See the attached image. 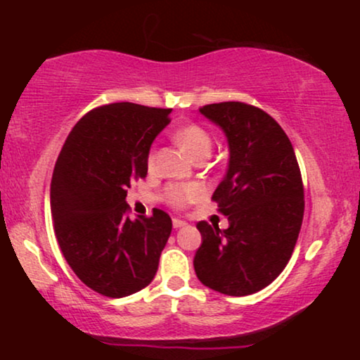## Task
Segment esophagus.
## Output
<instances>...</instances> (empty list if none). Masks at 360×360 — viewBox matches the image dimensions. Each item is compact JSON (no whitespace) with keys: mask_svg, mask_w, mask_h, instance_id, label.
<instances>
[{"mask_svg":"<svg viewBox=\"0 0 360 360\" xmlns=\"http://www.w3.org/2000/svg\"><path fill=\"white\" fill-rule=\"evenodd\" d=\"M172 226H174V229H183V226H186V221L179 220V218H174V220H172Z\"/></svg>","mask_w":360,"mask_h":360,"instance_id":"esophagus-1","label":"esophagus"}]
</instances>
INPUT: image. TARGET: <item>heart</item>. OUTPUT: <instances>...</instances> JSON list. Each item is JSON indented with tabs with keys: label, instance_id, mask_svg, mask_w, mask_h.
Segmentation results:
<instances>
[{
	"label": "heart",
	"instance_id": "b5f03b06",
	"mask_svg": "<svg viewBox=\"0 0 360 360\" xmlns=\"http://www.w3.org/2000/svg\"><path fill=\"white\" fill-rule=\"evenodd\" d=\"M177 142L183 146L188 154L194 157L196 160H205L206 157L212 154L213 140L212 135L200 125H186L177 131ZM154 164V154L148 155V166ZM205 194V189L201 184L196 183H184V184H171L166 189L167 203H171L176 208L194 203Z\"/></svg>",
	"mask_w": 360,
	"mask_h": 360
}]
</instances>
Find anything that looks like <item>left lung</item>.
I'll list each match as a JSON object with an SVG mask.
<instances>
[{"mask_svg":"<svg viewBox=\"0 0 360 360\" xmlns=\"http://www.w3.org/2000/svg\"><path fill=\"white\" fill-rule=\"evenodd\" d=\"M200 113L229 143L226 174L213 193L229 229L198 223L194 272L223 295H254L283 272L298 240L304 193L295 148L279 123L252 105L213 103Z\"/></svg>","mask_w":360,"mask_h":360,"instance_id":"obj_1","label":"left lung"}]
</instances>
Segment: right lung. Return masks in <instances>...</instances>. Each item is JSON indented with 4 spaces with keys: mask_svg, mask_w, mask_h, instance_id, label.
Here are the masks:
<instances>
[{
    "mask_svg": "<svg viewBox=\"0 0 360 360\" xmlns=\"http://www.w3.org/2000/svg\"><path fill=\"white\" fill-rule=\"evenodd\" d=\"M172 110L111 103L84 115L65 140L51 184L56 237L86 286L123 298L154 279L171 217H128L127 189L147 176L148 152Z\"/></svg>",
    "mask_w": 360,
    "mask_h": 360,
    "instance_id": "1",
    "label": "right lung"
}]
</instances>
